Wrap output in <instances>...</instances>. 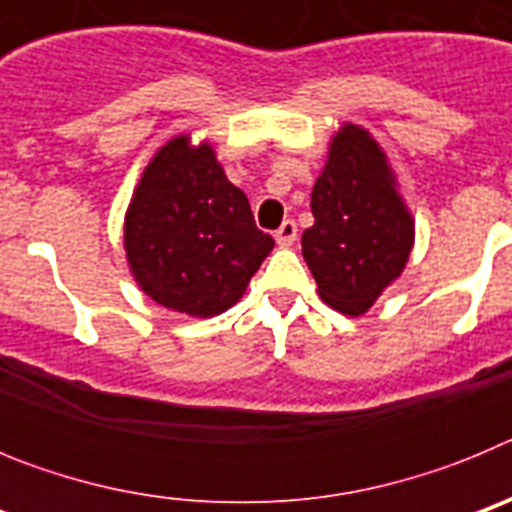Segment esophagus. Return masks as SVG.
I'll return each instance as SVG.
<instances>
[{"label": "esophagus", "instance_id": "1", "mask_svg": "<svg viewBox=\"0 0 512 512\" xmlns=\"http://www.w3.org/2000/svg\"><path fill=\"white\" fill-rule=\"evenodd\" d=\"M274 238H277L279 246H292V243L297 241V225H295V220H284V223L279 225L277 233H274Z\"/></svg>", "mask_w": 512, "mask_h": 512}]
</instances>
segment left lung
I'll return each instance as SVG.
<instances>
[{
  "label": "left lung",
  "mask_w": 512,
  "mask_h": 512,
  "mask_svg": "<svg viewBox=\"0 0 512 512\" xmlns=\"http://www.w3.org/2000/svg\"><path fill=\"white\" fill-rule=\"evenodd\" d=\"M310 210L315 225L302 233V256L320 300L359 318L402 277L415 246V217L369 130L343 122L333 133Z\"/></svg>",
  "instance_id": "obj_1"
}]
</instances>
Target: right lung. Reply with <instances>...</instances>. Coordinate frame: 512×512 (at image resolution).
<instances>
[{"mask_svg": "<svg viewBox=\"0 0 512 512\" xmlns=\"http://www.w3.org/2000/svg\"><path fill=\"white\" fill-rule=\"evenodd\" d=\"M122 246L146 297L192 318H212L246 295L274 248L253 223L210 140L169 138L151 156L122 223Z\"/></svg>", "mask_w": 512, "mask_h": 512, "instance_id": "right-lung-1", "label": "right lung"}]
</instances>
